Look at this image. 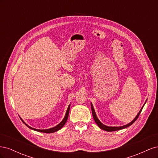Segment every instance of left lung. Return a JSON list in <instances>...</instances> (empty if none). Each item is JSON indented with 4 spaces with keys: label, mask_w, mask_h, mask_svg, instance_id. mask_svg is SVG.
Segmentation results:
<instances>
[{
    "label": "left lung",
    "mask_w": 158,
    "mask_h": 158,
    "mask_svg": "<svg viewBox=\"0 0 158 158\" xmlns=\"http://www.w3.org/2000/svg\"><path fill=\"white\" fill-rule=\"evenodd\" d=\"M146 102H145V103H146ZM145 103L144 104V106H142V107L141 109L140 110L139 113H138L137 114V115L135 117V118H134L133 120H132L131 123H129L128 124H127V125H123V126H121V127H109V126L103 125V123H102L101 122H100V121L99 120L98 118L97 117L96 113H95V110H94V106H93V105H92V103H91V107H92V115H93L94 119V121H95V123H96L97 125H98V127H99L100 128H101V129H102V130H103V131H108V132H112V131H118V130H121V129L127 128V127H128L129 126H131V125H132V124L137 120V118H138V116L140 115V113H141V111H142V110L143 107H144Z\"/></svg>",
    "instance_id": "obj_1"
}]
</instances>
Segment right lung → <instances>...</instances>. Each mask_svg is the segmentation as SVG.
Returning <instances> with one entry per match:
<instances>
[{
    "label": "right lung",
    "mask_w": 158,
    "mask_h": 158,
    "mask_svg": "<svg viewBox=\"0 0 158 158\" xmlns=\"http://www.w3.org/2000/svg\"><path fill=\"white\" fill-rule=\"evenodd\" d=\"M70 104L69 106L68 107V109L67 110H66V114H65V116L64 117V118L63 119V121H62L59 124H58L56 126L52 127V128H49V129H44V130H40V129H36V128H32L31 127H30L29 125H27V124L23 121L22 119L21 118L22 121L25 124V125L28 127L30 128L31 129H32V130L33 131H38V132H45V133H52V132H56L59 131L60 128H62L63 127V126L65 125V123L66 122V121H67L68 119V117H69V111H70Z\"/></svg>",
    "instance_id": "1"
}]
</instances>
